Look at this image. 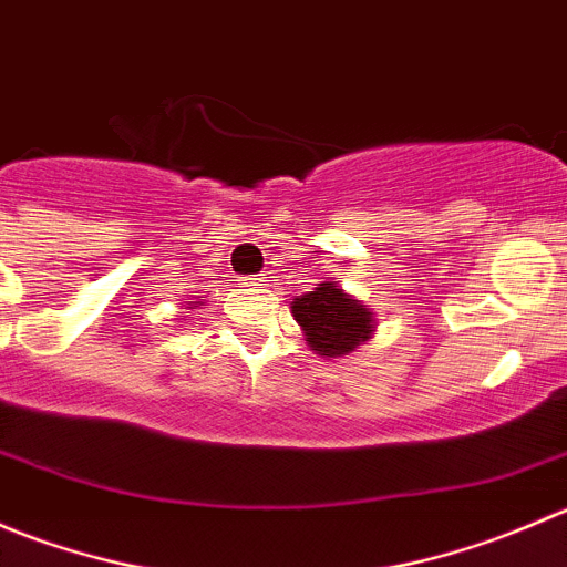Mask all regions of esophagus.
I'll use <instances>...</instances> for the list:
<instances>
[{
	"instance_id": "esophagus-1",
	"label": "esophagus",
	"mask_w": 567,
	"mask_h": 567,
	"mask_svg": "<svg viewBox=\"0 0 567 567\" xmlns=\"http://www.w3.org/2000/svg\"><path fill=\"white\" fill-rule=\"evenodd\" d=\"M244 285H247V288H266L268 277H266V274H255V277L244 279Z\"/></svg>"
}]
</instances>
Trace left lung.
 Masks as SVG:
<instances>
[{"label": "left lung", "mask_w": 567, "mask_h": 567, "mask_svg": "<svg viewBox=\"0 0 567 567\" xmlns=\"http://www.w3.org/2000/svg\"><path fill=\"white\" fill-rule=\"evenodd\" d=\"M290 312L305 331L307 346L320 357H348L375 331L368 305L348 296L337 282H320L310 293L293 299Z\"/></svg>", "instance_id": "obj_1"}]
</instances>
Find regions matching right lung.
<instances>
[{"instance_id": "1", "label": "right lung", "mask_w": 567, "mask_h": 567, "mask_svg": "<svg viewBox=\"0 0 567 567\" xmlns=\"http://www.w3.org/2000/svg\"><path fill=\"white\" fill-rule=\"evenodd\" d=\"M194 305H199V301H194Z\"/></svg>"}]
</instances>
